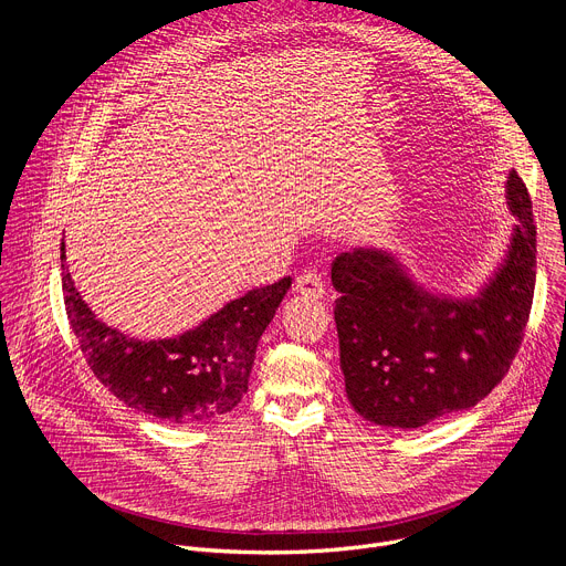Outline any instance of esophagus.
Listing matches in <instances>:
<instances>
[{
  "label": "esophagus",
  "mask_w": 566,
  "mask_h": 566,
  "mask_svg": "<svg viewBox=\"0 0 566 566\" xmlns=\"http://www.w3.org/2000/svg\"><path fill=\"white\" fill-rule=\"evenodd\" d=\"M293 291L302 297H308V300H319L322 295H325V282H322V275L315 273V271H304L295 277V284H293Z\"/></svg>",
  "instance_id": "obj_1"
}]
</instances>
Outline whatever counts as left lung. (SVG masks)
<instances>
[{
  "instance_id": "1",
  "label": "left lung",
  "mask_w": 566,
  "mask_h": 566,
  "mask_svg": "<svg viewBox=\"0 0 566 566\" xmlns=\"http://www.w3.org/2000/svg\"><path fill=\"white\" fill-rule=\"evenodd\" d=\"M515 217L504 258L474 293L452 295L415 277L394 249L336 258L334 317L352 408L385 428L417 430L489 396L515 358L535 291V223L515 170Z\"/></svg>"
}]
</instances>
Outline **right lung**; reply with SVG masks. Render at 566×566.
Segmentation results:
<instances>
[{
    "instance_id": "add662e5",
    "label": "right lung",
    "mask_w": 566,
    "mask_h": 566,
    "mask_svg": "<svg viewBox=\"0 0 566 566\" xmlns=\"http://www.w3.org/2000/svg\"><path fill=\"white\" fill-rule=\"evenodd\" d=\"M62 291L71 329L96 378L127 408L170 423H208L237 408L249 389L255 352L291 286L284 277L226 302L172 338L140 340L105 325L75 289L64 239Z\"/></svg>"
}]
</instances>
